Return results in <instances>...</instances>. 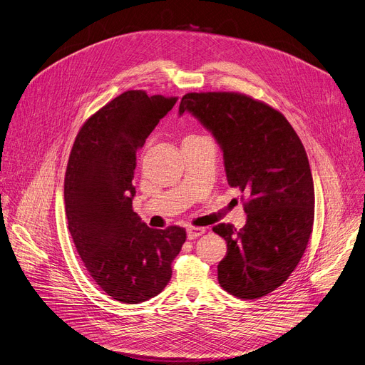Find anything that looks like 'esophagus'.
<instances>
[{
    "label": "esophagus",
    "instance_id": "34e87169",
    "mask_svg": "<svg viewBox=\"0 0 365 365\" xmlns=\"http://www.w3.org/2000/svg\"><path fill=\"white\" fill-rule=\"evenodd\" d=\"M205 228L204 227H189L187 230H186V233H187V239L189 240H193V239H196V237H200V236H202L204 233H205Z\"/></svg>",
    "mask_w": 365,
    "mask_h": 365
}]
</instances>
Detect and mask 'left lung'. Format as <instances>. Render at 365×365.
Segmentation results:
<instances>
[{
	"label": "left lung",
	"instance_id": "1",
	"mask_svg": "<svg viewBox=\"0 0 365 365\" xmlns=\"http://www.w3.org/2000/svg\"><path fill=\"white\" fill-rule=\"evenodd\" d=\"M222 151L227 182L247 195L246 224L212 230L227 243L218 282L245 300L281 287L300 262L314 221L306 150L282 113L239 93H187L179 105Z\"/></svg>",
	"mask_w": 365,
	"mask_h": 365
}]
</instances>
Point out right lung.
Wrapping results in <instances>:
<instances>
[{
	"mask_svg": "<svg viewBox=\"0 0 365 365\" xmlns=\"http://www.w3.org/2000/svg\"><path fill=\"white\" fill-rule=\"evenodd\" d=\"M176 101L122 93L83 125L65 173V214L77 252L96 284L125 304L165 288L186 240L183 228H150L132 210L137 150Z\"/></svg>",
	"mask_w": 365,
	"mask_h": 365,
	"instance_id": "1",
	"label": "right lung"
}]
</instances>
